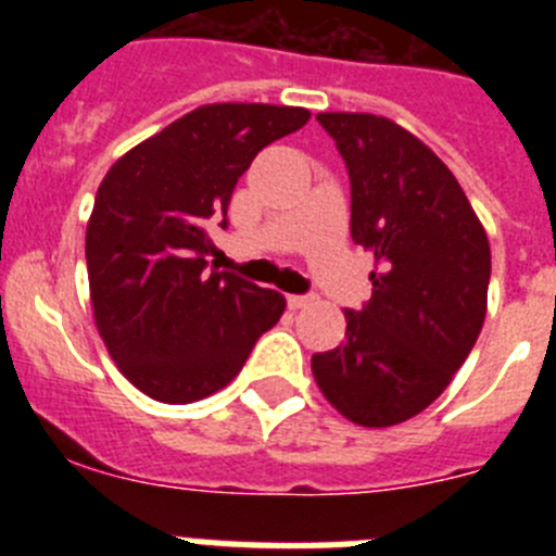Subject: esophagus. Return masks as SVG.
<instances>
[{
  "instance_id": "esophagus-1",
  "label": "esophagus",
  "mask_w": 556,
  "mask_h": 556,
  "mask_svg": "<svg viewBox=\"0 0 556 556\" xmlns=\"http://www.w3.org/2000/svg\"><path fill=\"white\" fill-rule=\"evenodd\" d=\"M287 303H289V308H306V306H312V298H306V294H289Z\"/></svg>"
}]
</instances>
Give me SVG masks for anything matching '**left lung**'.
I'll use <instances>...</instances> for the list:
<instances>
[{"label":"left lung","instance_id":"8db88e82","mask_svg":"<svg viewBox=\"0 0 556 556\" xmlns=\"http://www.w3.org/2000/svg\"><path fill=\"white\" fill-rule=\"evenodd\" d=\"M351 175V236L372 255V298L314 353L328 404L365 429L420 415L451 384L488 314L490 242L424 141L376 113H317Z\"/></svg>","mask_w":556,"mask_h":556}]
</instances>
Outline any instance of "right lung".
<instances>
[{
  "mask_svg": "<svg viewBox=\"0 0 556 556\" xmlns=\"http://www.w3.org/2000/svg\"><path fill=\"white\" fill-rule=\"evenodd\" d=\"M308 116L264 102L200 105L102 178L86 228L91 308L122 376L152 401L191 404L228 387L281 320V292L205 269L208 225L225 217L250 161Z\"/></svg>",
  "mask_w": 556,
  "mask_h": 556,
  "instance_id": "add662e5",
  "label": "right lung"
}]
</instances>
